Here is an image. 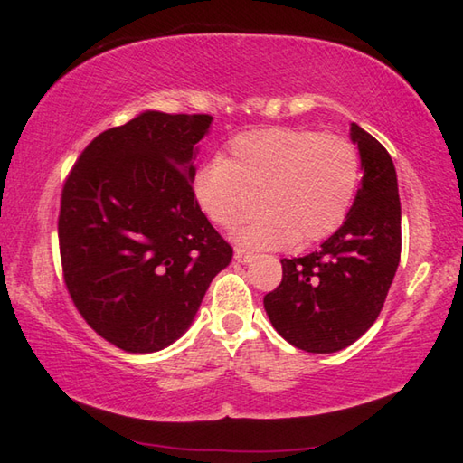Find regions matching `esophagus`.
I'll use <instances>...</instances> for the list:
<instances>
[{
  "instance_id": "1",
  "label": "esophagus",
  "mask_w": 463,
  "mask_h": 463,
  "mask_svg": "<svg viewBox=\"0 0 463 463\" xmlns=\"http://www.w3.org/2000/svg\"><path fill=\"white\" fill-rule=\"evenodd\" d=\"M253 253H249V250H245V249H234V260H237V263H250V260H253Z\"/></svg>"
}]
</instances>
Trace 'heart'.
I'll return each mask as SVG.
<instances>
[{"label": "heart", "mask_w": 463, "mask_h": 463, "mask_svg": "<svg viewBox=\"0 0 463 463\" xmlns=\"http://www.w3.org/2000/svg\"><path fill=\"white\" fill-rule=\"evenodd\" d=\"M231 162L210 157L190 178L196 208L210 222L234 229L260 190L255 222L237 234L250 249L312 245L338 229L354 203L360 157L348 139L291 128L247 131L231 141Z\"/></svg>", "instance_id": "obj_1"}]
</instances>
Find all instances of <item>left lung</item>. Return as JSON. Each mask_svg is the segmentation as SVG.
<instances>
[{
  "label": "left lung",
  "mask_w": 463,
  "mask_h": 463,
  "mask_svg": "<svg viewBox=\"0 0 463 463\" xmlns=\"http://www.w3.org/2000/svg\"><path fill=\"white\" fill-rule=\"evenodd\" d=\"M363 180L346 221L319 250L281 259L283 279L265 312L299 350L332 354L354 344L383 309L401 259V200L394 164L378 141L350 123Z\"/></svg>",
  "instance_id": "1"
}]
</instances>
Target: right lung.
I'll return each mask as SVG.
<instances>
[{
	"label": "right lung",
	"mask_w": 463,
	"mask_h": 463,
	"mask_svg": "<svg viewBox=\"0 0 463 463\" xmlns=\"http://www.w3.org/2000/svg\"><path fill=\"white\" fill-rule=\"evenodd\" d=\"M210 115L144 111L97 136L62 190L64 281L87 324L133 354L186 334L232 249L190 192Z\"/></svg>",
	"instance_id": "1"
}]
</instances>
